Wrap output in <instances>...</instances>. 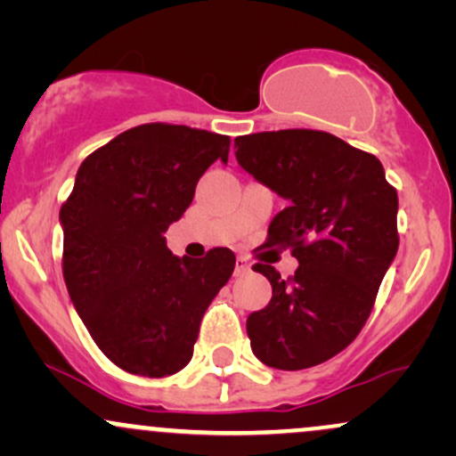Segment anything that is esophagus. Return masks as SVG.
Segmentation results:
<instances>
[{"instance_id":"34e87169","label":"esophagus","mask_w":456,"mask_h":456,"mask_svg":"<svg viewBox=\"0 0 456 456\" xmlns=\"http://www.w3.org/2000/svg\"><path fill=\"white\" fill-rule=\"evenodd\" d=\"M250 272V264L244 257L235 259V276H244Z\"/></svg>"}]
</instances>
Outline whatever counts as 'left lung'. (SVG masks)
Returning a JSON list of instances; mask_svg holds the SVG:
<instances>
[{
	"instance_id": "1",
	"label": "left lung",
	"mask_w": 456,
	"mask_h": 456,
	"mask_svg": "<svg viewBox=\"0 0 456 456\" xmlns=\"http://www.w3.org/2000/svg\"><path fill=\"white\" fill-rule=\"evenodd\" d=\"M235 148L242 169L287 199L264 246L289 248L300 264L287 281L253 265L272 300L246 319L250 347L272 369L326 362L364 328L399 248L395 186L373 154L323 130L244 134Z\"/></svg>"
}]
</instances>
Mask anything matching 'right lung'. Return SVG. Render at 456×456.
<instances>
[{
  "instance_id": "right-lung-1",
  "label": "right lung",
  "mask_w": 456,
  "mask_h": 456,
  "mask_svg": "<svg viewBox=\"0 0 456 456\" xmlns=\"http://www.w3.org/2000/svg\"><path fill=\"white\" fill-rule=\"evenodd\" d=\"M232 139L141 124L92 151L60 210L61 270L78 317L119 369L167 378L191 362L201 317L235 268L229 248L175 257L165 232Z\"/></svg>"
}]
</instances>
